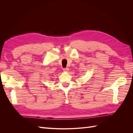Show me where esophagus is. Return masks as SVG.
Instances as JSON below:
<instances>
[{
  "mask_svg": "<svg viewBox=\"0 0 133 133\" xmlns=\"http://www.w3.org/2000/svg\"><path fill=\"white\" fill-rule=\"evenodd\" d=\"M69 68H63V70L64 71H65V72H68V71H69Z\"/></svg>",
  "mask_w": 133,
  "mask_h": 133,
  "instance_id": "esophagus-1",
  "label": "esophagus"
}]
</instances>
